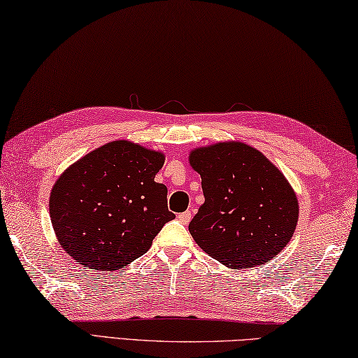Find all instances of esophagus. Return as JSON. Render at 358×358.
Returning <instances> with one entry per match:
<instances>
[{
	"label": "esophagus",
	"mask_w": 358,
	"mask_h": 358,
	"mask_svg": "<svg viewBox=\"0 0 358 358\" xmlns=\"http://www.w3.org/2000/svg\"><path fill=\"white\" fill-rule=\"evenodd\" d=\"M191 216H192L191 211H185V213H180L178 216H177V219L180 220L181 224H187L191 220Z\"/></svg>",
	"instance_id": "34e87169"
}]
</instances>
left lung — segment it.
Wrapping results in <instances>:
<instances>
[{
	"instance_id": "obj_1",
	"label": "left lung",
	"mask_w": 358,
	"mask_h": 358,
	"mask_svg": "<svg viewBox=\"0 0 358 358\" xmlns=\"http://www.w3.org/2000/svg\"><path fill=\"white\" fill-rule=\"evenodd\" d=\"M205 203L189 224L203 252L233 269L271 262L296 230L299 203L288 180L262 152L219 142L189 153Z\"/></svg>"
}]
</instances>
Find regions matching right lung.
I'll use <instances>...</instances> for the list:
<instances>
[{
  "label": "right lung",
  "mask_w": 358,
  "mask_h": 358,
  "mask_svg": "<svg viewBox=\"0 0 358 358\" xmlns=\"http://www.w3.org/2000/svg\"><path fill=\"white\" fill-rule=\"evenodd\" d=\"M164 155L114 141L73 162L51 189L57 241L83 268L115 271L150 249L164 224L167 187L155 181Z\"/></svg>",
  "instance_id": "add662e5"
}]
</instances>
